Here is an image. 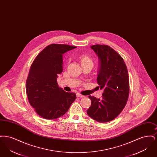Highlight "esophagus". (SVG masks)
<instances>
[{
    "label": "esophagus",
    "instance_id": "34e87169",
    "mask_svg": "<svg viewBox=\"0 0 157 157\" xmlns=\"http://www.w3.org/2000/svg\"><path fill=\"white\" fill-rule=\"evenodd\" d=\"M76 97L78 98L85 97V96H83V95H81V94H80L79 93H77V94H76Z\"/></svg>",
    "mask_w": 157,
    "mask_h": 157
}]
</instances>
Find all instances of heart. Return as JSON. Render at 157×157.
<instances>
[{"mask_svg": "<svg viewBox=\"0 0 157 157\" xmlns=\"http://www.w3.org/2000/svg\"><path fill=\"white\" fill-rule=\"evenodd\" d=\"M81 63H83V62H92V60L90 59V58L87 56H83L81 58Z\"/></svg>", "mask_w": 157, "mask_h": 157, "instance_id": "heart-1", "label": "heart"}]
</instances>
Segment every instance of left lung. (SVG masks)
Listing matches in <instances>:
<instances>
[{
    "label": "left lung",
    "mask_w": 157,
    "mask_h": 157,
    "mask_svg": "<svg viewBox=\"0 0 157 157\" xmlns=\"http://www.w3.org/2000/svg\"><path fill=\"white\" fill-rule=\"evenodd\" d=\"M99 58L98 84L104 90L102 97L91 95V105L87 110L90 117L99 122L114 120L125 106L129 93L127 66L123 58L107 45L90 46Z\"/></svg>",
    "instance_id": "1"
}]
</instances>
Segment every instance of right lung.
Wrapping results in <instances>:
<instances>
[{"label": "right lung", "instance_id": "1", "mask_svg": "<svg viewBox=\"0 0 157 157\" xmlns=\"http://www.w3.org/2000/svg\"><path fill=\"white\" fill-rule=\"evenodd\" d=\"M67 45H48L33 60L26 83L30 105L46 120H54L67 112L76 94L67 92L58 85V75L63 71V54L76 48Z\"/></svg>", "mask_w": 157, "mask_h": 157}]
</instances>
